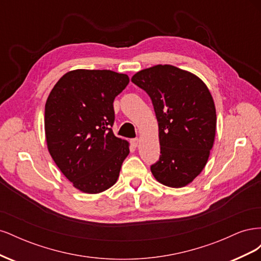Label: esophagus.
Instances as JSON below:
<instances>
[{
	"mask_svg": "<svg viewBox=\"0 0 261 261\" xmlns=\"http://www.w3.org/2000/svg\"><path fill=\"white\" fill-rule=\"evenodd\" d=\"M138 144H139V139L138 138H134V139L130 140V145L133 146V148L138 147Z\"/></svg>",
	"mask_w": 261,
	"mask_h": 261,
	"instance_id": "34e87169",
	"label": "esophagus"
}]
</instances>
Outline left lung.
I'll return each mask as SVG.
<instances>
[{
    "label": "left lung",
    "mask_w": 261,
    "mask_h": 261,
    "mask_svg": "<svg viewBox=\"0 0 261 261\" xmlns=\"http://www.w3.org/2000/svg\"><path fill=\"white\" fill-rule=\"evenodd\" d=\"M132 82L149 94L159 126L161 154L152 175L169 187L188 185L206 167L215 143L217 114L208 87L168 64L139 70Z\"/></svg>",
    "instance_id": "1"
}]
</instances>
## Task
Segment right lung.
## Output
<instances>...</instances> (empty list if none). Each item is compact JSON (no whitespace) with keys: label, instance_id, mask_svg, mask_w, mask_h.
I'll return each mask as SVG.
<instances>
[{"label":"right lung","instance_id":"add662e5","mask_svg":"<svg viewBox=\"0 0 261 261\" xmlns=\"http://www.w3.org/2000/svg\"><path fill=\"white\" fill-rule=\"evenodd\" d=\"M129 83L108 69H75L63 75L45 102L44 132L55 164L73 186L99 194L113 186L129 153L116 137L113 101Z\"/></svg>","mask_w":261,"mask_h":261}]
</instances>
